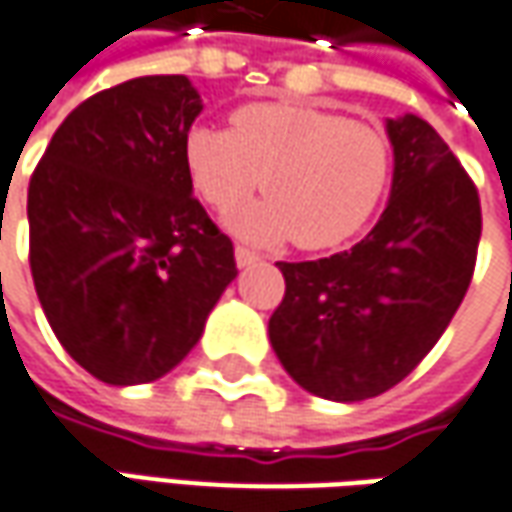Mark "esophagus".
<instances>
[{"label":"esophagus","instance_id":"esophagus-1","mask_svg":"<svg viewBox=\"0 0 512 512\" xmlns=\"http://www.w3.org/2000/svg\"><path fill=\"white\" fill-rule=\"evenodd\" d=\"M235 263H238L240 269H246V266L257 263V255L252 249H246V246H235Z\"/></svg>","mask_w":512,"mask_h":512}]
</instances>
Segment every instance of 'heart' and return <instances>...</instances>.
Returning <instances> with one entry per match:
<instances>
[{
    "label": "heart",
    "instance_id": "b5f03b06",
    "mask_svg": "<svg viewBox=\"0 0 512 512\" xmlns=\"http://www.w3.org/2000/svg\"><path fill=\"white\" fill-rule=\"evenodd\" d=\"M184 164L215 212L235 209L263 181L269 198L235 218L243 238H294L303 249H328L374 218L391 181V141L328 110L246 104L229 115V130L192 127Z\"/></svg>",
    "mask_w": 512,
    "mask_h": 512
}]
</instances>
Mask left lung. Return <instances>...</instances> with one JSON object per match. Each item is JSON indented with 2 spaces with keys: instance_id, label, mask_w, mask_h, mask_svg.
<instances>
[{
  "instance_id": "1",
  "label": "left lung",
  "mask_w": 512,
  "mask_h": 512,
  "mask_svg": "<svg viewBox=\"0 0 512 512\" xmlns=\"http://www.w3.org/2000/svg\"><path fill=\"white\" fill-rule=\"evenodd\" d=\"M391 201L340 255L277 263V360L309 394L360 402L408 377L465 300L482 238L479 189L428 121H388Z\"/></svg>"
}]
</instances>
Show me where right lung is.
Listing matches in <instances>:
<instances>
[{
    "mask_svg": "<svg viewBox=\"0 0 512 512\" xmlns=\"http://www.w3.org/2000/svg\"><path fill=\"white\" fill-rule=\"evenodd\" d=\"M201 110L186 76L101 90L64 118L27 186L47 323L107 385L172 371L238 274L232 240L186 175L184 138Z\"/></svg>",
    "mask_w": 512,
    "mask_h": 512,
    "instance_id": "obj_1",
    "label": "right lung"
}]
</instances>
